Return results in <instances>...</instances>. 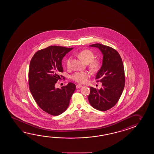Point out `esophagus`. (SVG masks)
Here are the masks:
<instances>
[{
  "label": "esophagus",
  "mask_w": 154,
  "mask_h": 154,
  "mask_svg": "<svg viewBox=\"0 0 154 154\" xmlns=\"http://www.w3.org/2000/svg\"><path fill=\"white\" fill-rule=\"evenodd\" d=\"M76 88H81V87H82V85H77L76 86Z\"/></svg>",
  "instance_id": "34e87169"
}]
</instances>
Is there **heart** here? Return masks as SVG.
Here are the masks:
<instances>
[{"mask_svg":"<svg viewBox=\"0 0 154 154\" xmlns=\"http://www.w3.org/2000/svg\"><path fill=\"white\" fill-rule=\"evenodd\" d=\"M78 55L85 62L89 63V67L93 72H97L101 68V62L100 60L94 59L95 54L91 50H83L79 53ZM71 60V57H67L66 60V66L67 68H69L70 67ZM89 76V73L87 72H76L72 75L71 78L76 82L82 84L87 81Z\"/></svg>","mask_w":154,"mask_h":154,"instance_id":"b5f03b06","label":"heart"}]
</instances>
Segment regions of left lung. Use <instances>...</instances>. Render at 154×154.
Here are the masks:
<instances>
[{
	"label": "left lung",
	"instance_id": "1",
	"mask_svg": "<svg viewBox=\"0 0 154 154\" xmlns=\"http://www.w3.org/2000/svg\"><path fill=\"white\" fill-rule=\"evenodd\" d=\"M89 46L98 48L103 54L102 65L97 73L96 80L102 82L100 89L90 88L88 101L92 107L106 111L117 103L125 85L122 60L119 53L112 47L95 44Z\"/></svg>",
	"mask_w": 154,
	"mask_h": 154
}]
</instances>
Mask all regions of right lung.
<instances>
[{
    "label": "right lung",
    "instance_id": "obj_1",
    "mask_svg": "<svg viewBox=\"0 0 154 154\" xmlns=\"http://www.w3.org/2000/svg\"><path fill=\"white\" fill-rule=\"evenodd\" d=\"M73 48L51 46L35 53L29 63V88L39 107L50 115L64 112L75 90V85L72 82L61 89L55 87L63 77L60 74L63 71V57Z\"/></svg>",
    "mask_w": 154,
    "mask_h": 154
}]
</instances>
